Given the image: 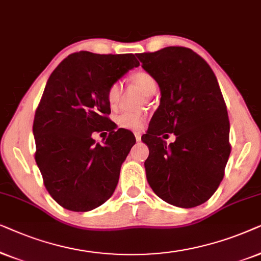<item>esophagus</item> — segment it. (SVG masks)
Instances as JSON below:
<instances>
[{"mask_svg": "<svg viewBox=\"0 0 261 261\" xmlns=\"http://www.w3.org/2000/svg\"><path fill=\"white\" fill-rule=\"evenodd\" d=\"M135 137H136L137 142H141V134L140 133H135Z\"/></svg>", "mask_w": 261, "mask_h": 261, "instance_id": "34e87169", "label": "esophagus"}]
</instances>
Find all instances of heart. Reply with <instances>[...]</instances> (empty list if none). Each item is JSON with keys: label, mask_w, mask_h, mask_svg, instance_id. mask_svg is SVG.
<instances>
[{"label": "heart", "mask_w": 261, "mask_h": 261, "mask_svg": "<svg viewBox=\"0 0 261 261\" xmlns=\"http://www.w3.org/2000/svg\"><path fill=\"white\" fill-rule=\"evenodd\" d=\"M131 82L138 87L147 96L154 94L158 89V82L147 71L140 70L131 75ZM121 94L120 82H114L111 85L107 92V100L111 106H116ZM147 116L142 112H123L117 117V123L119 126L128 130H141L144 126Z\"/></svg>", "instance_id": "obj_1"}]
</instances>
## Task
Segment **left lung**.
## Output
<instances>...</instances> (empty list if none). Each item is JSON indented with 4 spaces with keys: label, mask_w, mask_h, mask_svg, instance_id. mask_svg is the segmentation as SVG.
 <instances>
[{
    "label": "left lung",
    "mask_w": 261,
    "mask_h": 261,
    "mask_svg": "<svg viewBox=\"0 0 261 261\" xmlns=\"http://www.w3.org/2000/svg\"><path fill=\"white\" fill-rule=\"evenodd\" d=\"M137 57L161 92L142 137L149 148L144 162L149 185L174 206L200 205L216 192L230 155V124L216 76L187 47L168 46ZM165 133H174L176 141L167 145Z\"/></svg>",
    "instance_id": "1"
}]
</instances>
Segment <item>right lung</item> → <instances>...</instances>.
<instances>
[{
    "mask_svg": "<svg viewBox=\"0 0 261 261\" xmlns=\"http://www.w3.org/2000/svg\"><path fill=\"white\" fill-rule=\"evenodd\" d=\"M138 65L133 54L81 51L48 77L33 121L36 162L48 193L64 209L90 211L116 190L135 136L124 128L110 130L99 144L92 135L112 125L106 117L111 85Z\"/></svg>",
    "mask_w": 261,
    "mask_h": 261,
    "instance_id": "obj_1",
    "label": "right lung"
}]
</instances>
